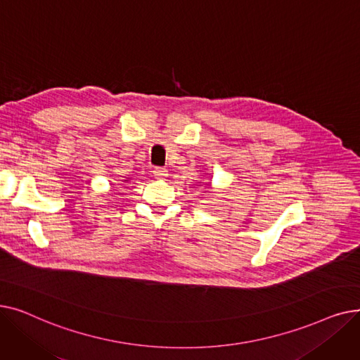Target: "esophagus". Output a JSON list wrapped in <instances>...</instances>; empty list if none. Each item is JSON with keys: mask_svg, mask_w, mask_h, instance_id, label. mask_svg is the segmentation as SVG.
Here are the masks:
<instances>
[{"mask_svg": "<svg viewBox=\"0 0 360 360\" xmlns=\"http://www.w3.org/2000/svg\"><path fill=\"white\" fill-rule=\"evenodd\" d=\"M153 175L156 179H165L167 176V169L165 167H155L153 169Z\"/></svg>", "mask_w": 360, "mask_h": 360, "instance_id": "1", "label": "esophagus"}]
</instances>
